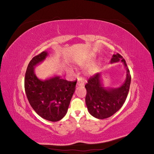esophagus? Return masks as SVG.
<instances>
[{"label": "esophagus", "mask_w": 154, "mask_h": 154, "mask_svg": "<svg viewBox=\"0 0 154 154\" xmlns=\"http://www.w3.org/2000/svg\"><path fill=\"white\" fill-rule=\"evenodd\" d=\"M84 83H85V81H84V79L83 78H78V80L77 82V85L78 86H83L84 85Z\"/></svg>", "instance_id": "esophagus-1"}]
</instances>
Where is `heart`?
I'll list each match as a JSON object with an SVG mask.
<instances>
[{
	"label": "heart",
	"instance_id": "heart-1",
	"mask_svg": "<svg viewBox=\"0 0 154 154\" xmlns=\"http://www.w3.org/2000/svg\"><path fill=\"white\" fill-rule=\"evenodd\" d=\"M97 70H98V67H97V65H94V66H92V67L90 69L89 72H90L91 74H94V73H96V72L97 71Z\"/></svg>",
	"mask_w": 154,
	"mask_h": 154
}]
</instances>
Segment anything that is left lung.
<instances>
[{
  "label": "left lung",
  "mask_w": 154,
  "mask_h": 154,
  "mask_svg": "<svg viewBox=\"0 0 154 154\" xmlns=\"http://www.w3.org/2000/svg\"><path fill=\"white\" fill-rule=\"evenodd\" d=\"M121 61L127 69V77L123 84L118 88H105L102 84L101 74L91 77L85 87L87 90L85 103L87 109L94 118H108L118 111L127 98L131 82V76L125 59L119 53L113 54L110 63Z\"/></svg>",
  "instance_id": "left-lung-1"
}]
</instances>
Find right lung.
<instances>
[{"mask_svg": "<svg viewBox=\"0 0 154 154\" xmlns=\"http://www.w3.org/2000/svg\"><path fill=\"white\" fill-rule=\"evenodd\" d=\"M48 55L47 51H43L32 58L26 72L24 87L27 100L36 112L46 120L58 122L67 113L77 81L69 82L58 76L44 81L37 78L35 66Z\"/></svg>", "mask_w": 154, "mask_h": 154, "instance_id": "obj_1", "label": "right lung"}]
</instances>
